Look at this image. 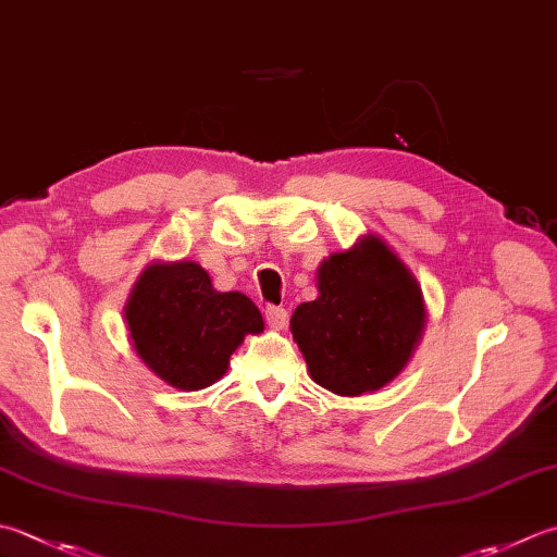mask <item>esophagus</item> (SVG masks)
<instances>
[{
	"mask_svg": "<svg viewBox=\"0 0 557 557\" xmlns=\"http://www.w3.org/2000/svg\"><path fill=\"white\" fill-rule=\"evenodd\" d=\"M287 319H289L287 309H282V307H268L265 309V321H268L270 329L282 331L287 325Z\"/></svg>",
	"mask_w": 557,
	"mask_h": 557,
	"instance_id": "esophagus-1",
	"label": "esophagus"
}]
</instances>
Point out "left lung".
Segmentation results:
<instances>
[{
	"instance_id": "8db88e82",
	"label": "left lung",
	"mask_w": 557,
	"mask_h": 557,
	"mask_svg": "<svg viewBox=\"0 0 557 557\" xmlns=\"http://www.w3.org/2000/svg\"><path fill=\"white\" fill-rule=\"evenodd\" d=\"M319 297L292 313L294 343L315 384L362 396L394 381L422 341L428 307L410 268L367 234L315 270Z\"/></svg>"
}]
</instances>
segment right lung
<instances>
[{
  "mask_svg": "<svg viewBox=\"0 0 557 557\" xmlns=\"http://www.w3.org/2000/svg\"><path fill=\"white\" fill-rule=\"evenodd\" d=\"M133 350L169 386L200 391L220 381L244 337L263 333L258 307L242 292H216L193 260L149 263L125 301Z\"/></svg>",
  "mask_w": 557,
  "mask_h": 557,
  "instance_id": "add662e5",
  "label": "right lung"
}]
</instances>
